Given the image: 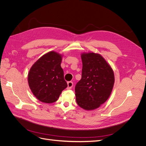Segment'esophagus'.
<instances>
[{
    "label": "esophagus",
    "instance_id": "obj_1",
    "mask_svg": "<svg viewBox=\"0 0 146 146\" xmlns=\"http://www.w3.org/2000/svg\"><path fill=\"white\" fill-rule=\"evenodd\" d=\"M73 86V82H68V88L67 89L68 90H70L71 89Z\"/></svg>",
    "mask_w": 146,
    "mask_h": 146
}]
</instances>
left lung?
Returning <instances> with one entry per match:
<instances>
[{
	"label": "left lung",
	"instance_id": "left-lung-1",
	"mask_svg": "<svg viewBox=\"0 0 146 146\" xmlns=\"http://www.w3.org/2000/svg\"><path fill=\"white\" fill-rule=\"evenodd\" d=\"M82 78L76 85L77 103L85 110L98 108L108 100L114 83L113 70L104 57L94 52L81 54Z\"/></svg>",
	"mask_w": 146,
	"mask_h": 146
}]
</instances>
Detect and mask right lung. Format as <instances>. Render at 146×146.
<instances>
[{
  "label": "right lung",
  "mask_w": 146,
  "mask_h": 146,
  "mask_svg": "<svg viewBox=\"0 0 146 146\" xmlns=\"http://www.w3.org/2000/svg\"><path fill=\"white\" fill-rule=\"evenodd\" d=\"M62 57L55 51L48 52L41 56L29 70L30 89L36 98L43 103L55 102L68 86L61 67Z\"/></svg>",
  "instance_id": "1"
}]
</instances>
